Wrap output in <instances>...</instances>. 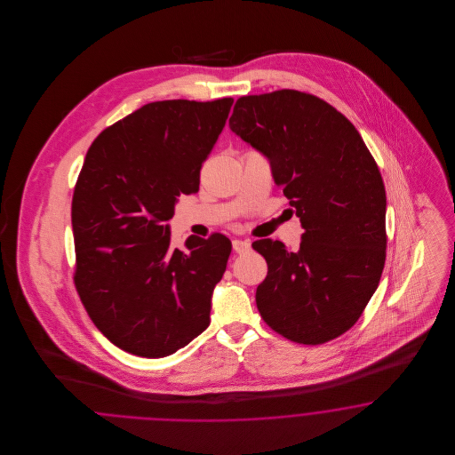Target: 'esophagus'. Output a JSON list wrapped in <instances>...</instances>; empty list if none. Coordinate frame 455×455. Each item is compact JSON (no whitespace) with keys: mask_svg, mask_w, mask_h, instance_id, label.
<instances>
[{"mask_svg":"<svg viewBox=\"0 0 455 455\" xmlns=\"http://www.w3.org/2000/svg\"><path fill=\"white\" fill-rule=\"evenodd\" d=\"M232 245H234V251H235L237 254H243V252L251 251V240H240V238H235V240L232 242Z\"/></svg>","mask_w":455,"mask_h":455,"instance_id":"obj_1","label":"esophagus"}]
</instances>
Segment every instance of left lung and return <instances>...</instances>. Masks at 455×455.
Wrapping results in <instances>:
<instances>
[{
  "label": "left lung",
  "mask_w": 455,
  "mask_h": 455,
  "mask_svg": "<svg viewBox=\"0 0 455 455\" xmlns=\"http://www.w3.org/2000/svg\"><path fill=\"white\" fill-rule=\"evenodd\" d=\"M228 124L269 158L305 230L299 252L280 240L252 242L267 262L260 317L300 345L345 334L386 264V188L371 153L339 110L299 90L240 97Z\"/></svg>",
  "instance_id": "8db88e82"
}]
</instances>
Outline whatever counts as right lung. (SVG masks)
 Wrapping results in <instances>:
<instances>
[{
    "label": "right lung",
    "instance_id": "1",
    "mask_svg": "<svg viewBox=\"0 0 455 455\" xmlns=\"http://www.w3.org/2000/svg\"><path fill=\"white\" fill-rule=\"evenodd\" d=\"M232 104L152 102L88 148L71 203L75 286L93 324L128 353L172 355L210 325L232 242L191 235L173 249L165 221L177 197L199 191V171Z\"/></svg>",
    "mask_w": 455,
    "mask_h": 455
}]
</instances>
